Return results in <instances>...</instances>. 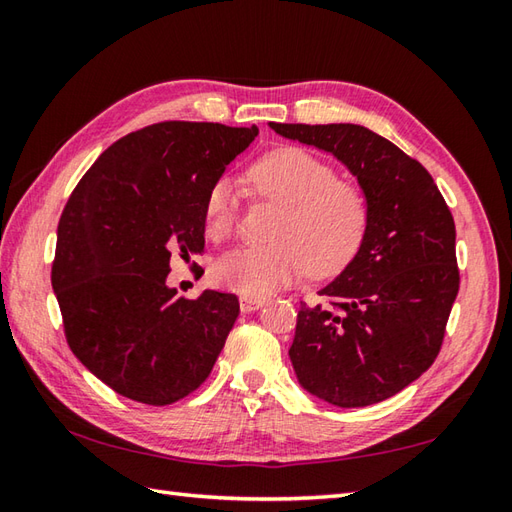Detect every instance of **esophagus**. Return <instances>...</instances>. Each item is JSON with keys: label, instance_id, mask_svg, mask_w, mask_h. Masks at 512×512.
Wrapping results in <instances>:
<instances>
[{"label": "esophagus", "instance_id": "obj_1", "mask_svg": "<svg viewBox=\"0 0 512 512\" xmlns=\"http://www.w3.org/2000/svg\"><path fill=\"white\" fill-rule=\"evenodd\" d=\"M264 299H255V297H239V310L242 312H255L264 306Z\"/></svg>", "mask_w": 512, "mask_h": 512}]
</instances>
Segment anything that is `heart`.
Masks as SVG:
<instances>
[{
	"label": "heart",
	"mask_w": 512,
	"mask_h": 512,
	"mask_svg": "<svg viewBox=\"0 0 512 512\" xmlns=\"http://www.w3.org/2000/svg\"><path fill=\"white\" fill-rule=\"evenodd\" d=\"M248 178L284 213L275 224V244L237 248L215 264L217 286L262 299L306 268L312 275H332L356 255L369 222L367 195L356 182L336 178L328 162L306 149L284 147L257 160ZM235 222L233 184L215 182L204 204V231L220 242L235 231Z\"/></svg>",
	"instance_id": "heart-1"
}]
</instances>
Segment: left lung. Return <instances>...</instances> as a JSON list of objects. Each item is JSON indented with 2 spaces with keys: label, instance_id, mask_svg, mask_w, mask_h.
<instances>
[{
  "label": "left lung",
  "instance_id": "8db88e82",
  "mask_svg": "<svg viewBox=\"0 0 512 512\" xmlns=\"http://www.w3.org/2000/svg\"><path fill=\"white\" fill-rule=\"evenodd\" d=\"M279 136L328 151L369 202L361 246L297 314L290 361L308 394L336 407L396 396L436 361L460 273L453 215L418 160L352 123H270Z\"/></svg>",
  "mask_w": 512,
  "mask_h": 512
}]
</instances>
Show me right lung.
<instances>
[{
  "mask_svg": "<svg viewBox=\"0 0 512 512\" xmlns=\"http://www.w3.org/2000/svg\"><path fill=\"white\" fill-rule=\"evenodd\" d=\"M259 129L167 121L107 147L61 213L52 290L74 356L116 394L171 405L198 389L239 314L231 292L184 299L171 257L204 248L213 184Z\"/></svg>",
  "mask_w": 512,
  "mask_h": 512,
  "instance_id": "right-lung-1",
  "label": "right lung"
}]
</instances>
